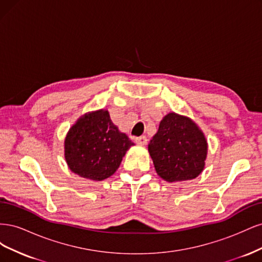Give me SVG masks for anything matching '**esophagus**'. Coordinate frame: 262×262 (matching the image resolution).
I'll list each match as a JSON object with an SVG mask.
<instances>
[{
    "label": "esophagus",
    "instance_id": "1",
    "mask_svg": "<svg viewBox=\"0 0 262 262\" xmlns=\"http://www.w3.org/2000/svg\"><path fill=\"white\" fill-rule=\"evenodd\" d=\"M134 141H136V143L139 144V145H145L147 143V139L145 137L136 138V139H134Z\"/></svg>",
    "mask_w": 262,
    "mask_h": 262
}]
</instances>
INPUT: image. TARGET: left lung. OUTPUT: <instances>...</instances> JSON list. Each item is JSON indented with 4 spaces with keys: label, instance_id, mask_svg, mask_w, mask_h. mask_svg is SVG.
Masks as SVG:
<instances>
[{
    "label": "left lung",
    "instance_id": "left-lung-1",
    "mask_svg": "<svg viewBox=\"0 0 262 262\" xmlns=\"http://www.w3.org/2000/svg\"><path fill=\"white\" fill-rule=\"evenodd\" d=\"M148 153L157 175L168 182L191 180L204 168L208 142L191 119L175 113L166 115L149 141Z\"/></svg>",
    "mask_w": 262,
    "mask_h": 262
}]
</instances>
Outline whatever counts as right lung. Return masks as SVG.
Masks as SVG:
<instances>
[{"mask_svg":"<svg viewBox=\"0 0 262 262\" xmlns=\"http://www.w3.org/2000/svg\"><path fill=\"white\" fill-rule=\"evenodd\" d=\"M133 142L119 131L108 110L82 116L71 126L64 140L69 168L86 179L100 181L116 172Z\"/></svg>","mask_w":262,"mask_h":262,"instance_id":"obj_1","label":"right lung"}]
</instances>
